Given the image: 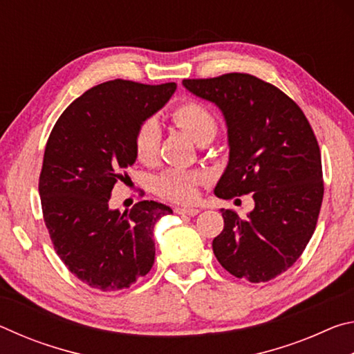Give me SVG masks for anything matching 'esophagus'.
I'll list each match as a JSON object with an SVG mask.
<instances>
[{
	"mask_svg": "<svg viewBox=\"0 0 354 354\" xmlns=\"http://www.w3.org/2000/svg\"><path fill=\"white\" fill-rule=\"evenodd\" d=\"M175 212L179 214V215H189V217H195V215L198 214L200 211H198V209H195V207H176Z\"/></svg>",
	"mask_w": 354,
	"mask_h": 354,
	"instance_id": "obj_1",
	"label": "esophagus"
}]
</instances>
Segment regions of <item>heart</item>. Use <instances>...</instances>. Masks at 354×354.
Masks as SVG:
<instances>
[{
    "mask_svg": "<svg viewBox=\"0 0 354 354\" xmlns=\"http://www.w3.org/2000/svg\"><path fill=\"white\" fill-rule=\"evenodd\" d=\"M173 123L184 129L198 143H207L217 134V118L206 104L198 100H183L171 111ZM159 148V129L153 122H145L137 129L134 149L137 159L151 162ZM201 173L185 170H169L156 178V194L167 200L189 203L196 196V185L203 181Z\"/></svg>",
    "mask_w": 354,
    "mask_h": 354,
    "instance_id": "heart-1",
    "label": "heart"
}]
</instances>
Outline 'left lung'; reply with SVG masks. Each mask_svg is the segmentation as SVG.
Here are the masks:
<instances>
[{
    "instance_id": "obj_1",
    "label": "left lung",
    "mask_w": 354,
    "mask_h": 354,
    "mask_svg": "<svg viewBox=\"0 0 354 354\" xmlns=\"http://www.w3.org/2000/svg\"><path fill=\"white\" fill-rule=\"evenodd\" d=\"M223 112L230 162L215 195L253 194L247 218L221 209L223 231L212 250L225 270L267 283L290 268L315 231L323 200L320 148L306 115L273 84L248 73L184 80Z\"/></svg>"
}]
</instances>
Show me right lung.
I'll return each mask as SVG.
<instances>
[{"mask_svg":"<svg viewBox=\"0 0 354 354\" xmlns=\"http://www.w3.org/2000/svg\"><path fill=\"white\" fill-rule=\"evenodd\" d=\"M175 91V82L98 84L62 112L48 137L39 179L45 225L65 267L93 289H128L151 270L154 225L173 211L143 200L120 214L109 200L136 162L137 129Z\"/></svg>","mask_w":354,"mask_h":354,"instance_id":"right-lung-1","label":"right lung"}]
</instances>
